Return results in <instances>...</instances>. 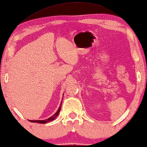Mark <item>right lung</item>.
Instances as JSON below:
<instances>
[{
	"label": "right lung",
	"mask_w": 147,
	"mask_h": 147,
	"mask_svg": "<svg viewBox=\"0 0 147 147\" xmlns=\"http://www.w3.org/2000/svg\"><path fill=\"white\" fill-rule=\"evenodd\" d=\"M61 102L60 106H59V109H58V111H57V112L54 115L52 116V117H50V118H48V119H46V120H38V121H32V120H29V121H30V122H32V123H46L47 122H50V121L54 120V119L56 118V117L58 115L59 113V111H60V109H61Z\"/></svg>",
	"instance_id": "right-lung-1"
}]
</instances>
